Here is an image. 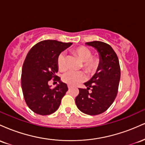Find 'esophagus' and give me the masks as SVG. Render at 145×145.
<instances>
[{
  "instance_id": "1",
  "label": "esophagus",
  "mask_w": 145,
  "mask_h": 145,
  "mask_svg": "<svg viewBox=\"0 0 145 145\" xmlns=\"http://www.w3.org/2000/svg\"><path fill=\"white\" fill-rule=\"evenodd\" d=\"M67 87H68V89H71V87H72V86H70V85H68V86H67Z\"/></svg>"
}]
</instances>
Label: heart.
<instances>
[{
    "instance_id": "heart-1",
    "label": "heart",
    "mask_w": 145,
    "mask_h": 145,
    "mask_svg": "<svg viewBox=\"0 0 145 145\" xmlns=\"http://www.w3.org/2000/svg\"><path fill=\"white\" fill-rule=\"evenodd\" d=\"M72 52L82 62V67L87 74H91L97 70L100 60L98 57H93V52L91 49L86 46H80L72 50ZM67 57L64 53H61L57 58V66L60 71H64L67 69L66 65ZM85 76L82 72L65 73L62 77V80L69 85H75L82 82Z\"/></svg>"
}]
</instances>
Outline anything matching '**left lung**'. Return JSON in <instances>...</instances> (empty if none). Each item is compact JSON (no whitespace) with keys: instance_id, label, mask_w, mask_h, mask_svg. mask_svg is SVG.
Wrapping results in <instances>:
<instances>
[{"instance_id":"1","label":"left lung","mask_w":145,"mask_h":145,"mask_svg":"<svg viewBox=\"0 0 145 145\" xmlns=\"http://www.w3.org/2000/svg\"><path fill=\"white\" fill-rule=\"evenodd\" d=\"M86 44L97 50L100 63L94 76L84 83L86 89H79L75 100L81 112L97 115L107 110L115 99L121 78L120 65L117 55L110 45L99 41ZM90 88L91 92H88Z\"/></svg>"}]
</instances>
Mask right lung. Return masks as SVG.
Wrapping results in <instances>:
<instances>
[{"mask_svg": "<svg viewBox=\"0 0 145 145\" xmlns=\"http://www.w3.org/2000/svg\"><path fill=\"white\" fill-rule=\"evenodd\" d=\"M71 45L56 40L41 41L26 55L22 70V89L26 104L36 114L54 113L67 91V85L56 74L59 71L58 56ZM52 78L59 82L54 89L48 85Z\"/></svg>", "mask_w": 145, "mask_h": 145, "instance_id": "add662e5", "label": "right lung"}]
</instances>
